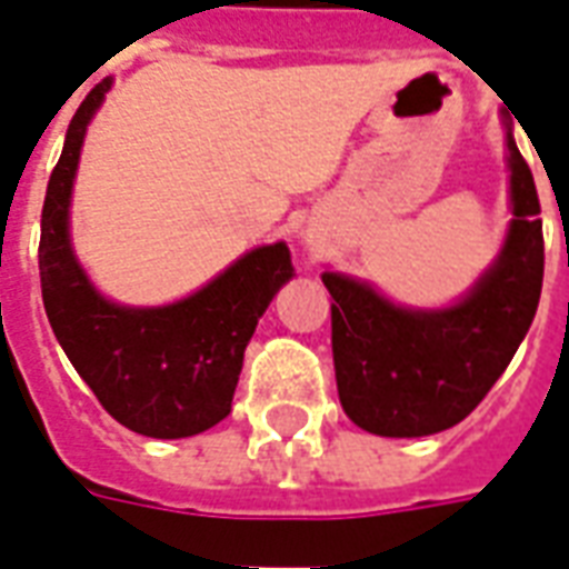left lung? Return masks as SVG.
Masks as SVG:
<instances>
[{
	"mask_svg": "<svg viewBox=\"0 0 569 569\" xmlns=\"http://www.w3.org/2000/svg\"><path fill=\"white\" fill-rule=\"evenodd\" d=\"M512 224L500 259L448 310H406L371 286L322 273L347 418L375 436L415 439L460 423L490 393L537 317L542 219L533 173L509 133Z\"/></svg>",
	"mask_w": 569,
	"mask_h": 569,
	"instance_id": "obj_1",
	"label": "left lung"
}]
</instances>
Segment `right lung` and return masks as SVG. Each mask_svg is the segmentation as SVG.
Instances as JSON below:
<instances>
[{
	"instance_id": "right-lung-1",
	"label": "right lung",
	"mask_w": 569,
	"mask_h": 569,
	"mask_svg": "<svg viewBox=\"0 0 569 569\" xmlns=\"http://www.w3.org/2000/svg\"><path fill=\"white\" fill-rule=\"evenodd\" d=\"M106 91L109 79L76 109L48 179L39 240L44 313L69 362L118 423L151 439H186L231 415L243 350L277 289L292 277V259L286 243L252 249L167 308L106 301L79 268L67 231L84 130Z\"/></svg>"
}]
</instances>
